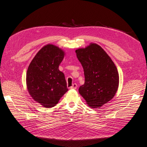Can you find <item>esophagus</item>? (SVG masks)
Here are the masks:
<instances>
[{
	"instance_id": "esophagus-1",
	"label": "esophagus",
	"mask_w": 147,
	"mask_h": 147,
	"mask_svg": "<svg viewBox=\"0 0 147 147\" xmlns=\"http://www.w3.org/2000/svg\"><path fill=\"white\" fill-rule=\"evenodd\" d=\"M77 87H78V86H77L76 84H73V86H72L70 88L71 89H77Z\"/></svg>"
}]
</instances>
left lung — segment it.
Wrapping results in <instances>:
<instances>
[{
  "instance_id": "left-lung-1",
  "label": "left lung",
  "mask_w": 147,
  "mask_h": 147,
  "mask_svg": "<svg viewBox=\"0 0 147 147\" xmlns=\"http://www.w3.org/2000/svg\"><path fill=\"white\" fill-rule=\"evenodd\" d=\"M75 52L85 76L79 93L89 106L100 108L111 100L117 91L119 78L115 65L97 44L91 43Z\"/></svg>"
}]
</instances>
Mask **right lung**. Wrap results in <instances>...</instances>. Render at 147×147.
Wrapping results in <instances>:
<instances>
[{
	"label": "right lung",
	"mask_w": 147,
	"mask_h": 147,
	"mask_svg": "<svg viewBox=\"0 0 147 147\" xmlns=\"http://www.w3.org/2000/svg\"><path fill=\"white\" fill-rule=\"evenodd\" d=\"M59 47L49 44L39 51L26 72V86L34 100L45 108L56 106L68 91L64 74L59 65L64 58Z\"/></svg>",
	"instance_id": "1"
}]
</instances>
